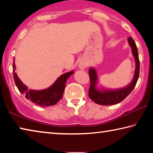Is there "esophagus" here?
I'll return each instance as SVG.
<instances>
[{"instance_id": "34e87169", "label": "esophagus", "mask_w": 153, "mask_h": 153, "mask_svg": "<svg viewBox=\"0 0 153 153\" xmlns=\"http://www.w3.org/2000/svg\"><path fill=\"white\" fill-rule=\"evenodd\" d=\"M79 67L81 69H84L86 67V64L84 62H80L79 63Z\"/></svg>"}]
</instances>
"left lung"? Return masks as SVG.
Returning a JSON list of instances; mask_svg holds the SVG:
<instances>
[{
	"label": "left lung",
	"mask_w": 153,
	"mask_h": 153,
	"mask_svg": "<svg viewBox=\"0 0 153 153\" xmlns=\"http://www.w3.org/2000/svg\"><path fill=\"white\" fill-rule=\"evenodd\" d=\"M128 43L131 48V51L136 61V70L132 82L128 86L123 89L116 90H102L98 91L96 88L97 82V75L95 69H89V76L90 79V86L88 91V96L90 99L94 102L101 105H112L120 103L128 97L132 91L138 81L140 73V61L138 57V48L136 43L131 37L128 38Z\"/></svg>",
	"instance_id": "obj_1"
}]
</instances>
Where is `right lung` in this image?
<instances>
[{
  "label": "right lung",
  "instance_id": "obj_1",
  "mask_svg": "<svg viewBox=\"0 0 153 153\" xmlns=\"http://www.w3.org/2000/svg\"><path fill=\"white\" fill-rule=\"evenodd\" d=\"M15 65L13 63V74L16 86L19 91L25 96L27 99L30 100L35 105L45 107L56 105L61 99L63 95L66 81L69 77L74 74V71L64 74L56 79V81L47 89L43 90H27V88L19 79L15 72Z\"/></svg>",
  "mask_w": 153,
  "mask_h": 153
}]
</instances>
